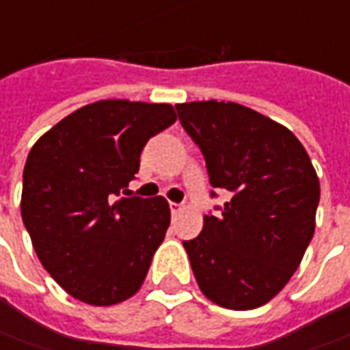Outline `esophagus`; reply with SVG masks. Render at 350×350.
<instances>
[{"label": "esophagus", "instance_id": "1", "mask_svg": "<svg viewBox=\"0 0 350 350\" xmlns=\"http://www.w3.org/2000/svg\"><path fill=\"white\" fill-rule=\"evenodd\" d=\"M169 208H171V214H177L179 210H183V204H179V202H169Z\"/></svg>", "mask_w": 350, "mask_h": 350}]
</instances>
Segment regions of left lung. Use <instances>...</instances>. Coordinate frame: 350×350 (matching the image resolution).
<instances>
[{
    "mask_svg": "<svg viewBox=\"0 0 350 350\" xmlns=\"http://www.w3.org/2000/svg\"><path fill=\"white\" fill-rule=\"evenodd\" d=\"M179 120L206 159L210 185L232 198L183 241L198 288L228 310L273 300L316 232L319 179L288 128L232 101L179 103Z\"/></svg>",
    "mask_w": 350,
    "mask_h": 350,
    "instance_id": "1",
    "label": "left lung"
}]
</instances>
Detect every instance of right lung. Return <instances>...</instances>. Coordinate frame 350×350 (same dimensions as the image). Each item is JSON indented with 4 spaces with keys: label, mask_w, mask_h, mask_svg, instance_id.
I'll list each match as a JSON object with an SVG mask.
<instances>
[{
    "label": "right lung",
    "mask_w": 350,
    "mask_h": 350,
    "mask_svg": "<svg viewBox=\"0 0 350 350\" xmlns=\"http://www.w3.org/2000/svg\"><path fill=\"white\" fill-rule=\"evenodd\" d=\"M177 120L167 103L105 99L62 118L29 152L21 216L38 261L89 306L132 298L171 220L163 196L124 198L146 142Z\"/></svg>",
    "instance_id": "add662e5"
}]
</instances>
